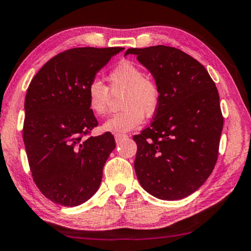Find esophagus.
<instances>
[{
	"mask_svg": "<svg viewBox=\"0 0 251 251\" xmlns=\"http://www.w3.org/2000/svg\"><path fill=\"white\" fill-rule=\"evenodd\" d=\"M127 137H128L127 134H115V140H116V142H117V143L122 142L123 140L127 139Z\"/></svg>",
	"mask_w": 251,
	"mask_h": 251,
	"instance_id": "obj_1",
	"label": "esophagus"
}]
</instances>
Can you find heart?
Here are the masks:
<instances>
[{
    "label": "heart",
    "instance_id": "obj_1",
    "mask_svg": "<svg viewBox=\"0 0 251 251\" xmlns=\"http://www.w3.org/2000/svg\"><path fill=\"white\" fill-rule=\"evenodd\" d=\"M109 89L100 80L90 83L86 91L87 104L92 114L102 117L107 114L111 93L123 91L122 111L109 117L102 128L105 132L125 133L142 123L144 116L150 117L160 104V89L153 79L144 76V72L130 61H122L109 73Z\"/></svg>",
    "mask_w": 251,
    "mask_h": 251
}]
</instances>
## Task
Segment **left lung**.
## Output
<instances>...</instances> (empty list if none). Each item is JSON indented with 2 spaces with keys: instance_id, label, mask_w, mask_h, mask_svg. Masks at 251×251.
Listing matches in <instances>:
<instances>
[{
  "instance_id": "1",
  "label": "left lung",
  "mask_w": 251,
  "mask_h": 251,
  "mask_svg": "<svg viewBox=\"0 0 251 251\" xmlns=\"http://www.w3.org/2000/svg\"><path fill=\"white\" fill-rule=\"evenodd\" d=\"M127 54L149 70L161 94L152 124L133 136L137 179L158 199H183L207 181L217 161L223 116L216 85L178 49L156 45Z\"/></svg>"
}]
</instances>
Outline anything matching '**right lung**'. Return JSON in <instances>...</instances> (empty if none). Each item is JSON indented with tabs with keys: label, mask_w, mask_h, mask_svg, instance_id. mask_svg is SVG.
Returning <instances> with one entry per match:
<instances>
[{
	"label": "right lung",
	"mask_w": 251,
	"mask_h": 251,
	"mask_svg": "<svg viewBox=\"0 0 251 251\" xmlns=\"http://www.w3.org/2000/svg\"><path fill=\"white\" fill-rule=\"evenodd\" d=\"M124 48H76L59 53L34 76L25 99L23 137L34 182L65 207L98 191L115 149L111 133L84 137L98 126L86 91L95 75Z\"/></svg>",
	"instance_id": "obj_1"
}]
</instances>
